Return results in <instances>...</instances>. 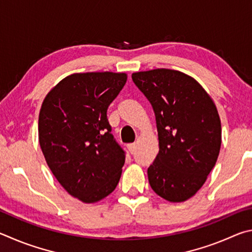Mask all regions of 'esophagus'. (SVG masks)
<instances>
[{"label":"esophagus","instance_id":"34e87169","mask_svg":"<svg viewBox=\"0 0 252 252\" xmlns=\"http://www.w3.org/2000/svg\"><path fill=\"white\" fill-rule=\"evenodd\" d=\"M127 147H128V149H129V152L133 154L134 152H135V149H136V144L135 143H133V144H128L127 145Z\"/></svg>","mask_w":252,"mask_h":252}]
</instances>
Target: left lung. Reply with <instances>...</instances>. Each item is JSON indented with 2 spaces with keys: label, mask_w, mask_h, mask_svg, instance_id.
I'll use <instances>...</instances> for the list:
<instances>
[{
  "label": "left lung",
  "mask_w": 252,
  "mask_h": 252,
  "mask_svg": "<svg viewBox=\"0 0 252 252\" xmlns=\"http://www.w3.org/2000/svg\"><path fill=\"white\" fill-rule=\"evenodd\" d=\"M154 108L159 152L147 170L151 187L170 202L190 199L218 159L221 123L211 96L183 72L157 68L131 74Z\"/></svg>",
  "instance_id": "8db88e82"
}]
</instances>
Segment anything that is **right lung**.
Segmentation results:
<instances>
[{
  "label": "right lung",
  "instance_id": "add662e5",
  "mask_svg": "<svg viewBox=\"0 0 252 252\" xmlns=\"http://www.w3.org/2000/svg\"><path fill=\"white\" fill-rule=\"evenodd\" d=\"M126 73H74L47 93L38 116V142L48 167L70 196L94 204L121 179L125 154L110 134L107 108Z\"/></svg>",
  "mask_w": 252,
  "mask_h": 252
}]
</instances>
